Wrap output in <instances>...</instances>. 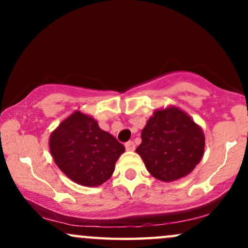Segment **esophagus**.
Wrapping results in <instances>:
<instances>
[{"label":"esophagus","mask_w":248,"mask_h":248,"mask_svg":"<svg viewBox=\"0 0 248 248\" xmlns=\"http://www.w3.org/2000/svg\"><path fill=\"white\" fill-rule=\"evenodd\" d=\"M124 147H126V150L128 152H133L134 149H135V144H134L133 141H128L124 143Z\"/></svg>","instance_id":"obj_1"}]
</instances>
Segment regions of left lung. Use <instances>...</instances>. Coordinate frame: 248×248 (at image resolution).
Segmentation results:
<instances>
[{"mask_svg": "<svg viewBox=\"0 0 248 248\" xmlns=\"http://www.w3.org/2000/svg\"><path fill=\"white\" fill-rule=\"evenodd\" d=\"M141 156L150 175L172 182L189 175L201 162L205 147L202 128L177 107L157 109L141 132Z\"/></svg>", "mask_w": 248, "mask_h": 248, "instance_id": "left-lung-1", "label": "left lung"}]
</instances>
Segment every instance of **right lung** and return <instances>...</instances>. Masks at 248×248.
I'll list each match as a JSON object with an SVG mask.
<instances>
[{"label": "right lung", "instance_id": "1", "mask_svg": "<svg viewBox=\"0 0 248 248\" xmlns=\"http://www.w3.org/2000/svg\"><path fill=\"white\" fill-rule=\"evenodd\" d=\"M49 146L59 169L84 186H98L109 179L124 152V144L100 129L92 116L79 110L53 130Z\"/></svg>", "mask_w": 248, "mask_h": 248}]
</instances>
